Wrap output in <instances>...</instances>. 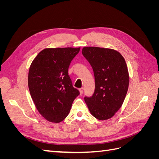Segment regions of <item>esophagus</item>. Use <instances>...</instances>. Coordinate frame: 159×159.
<instances>
[{"instance_id":"obj_1","label":"esophagus","mask_w":159,"mask_h":159,"mask_svg":"<svg viewBox=\"0 0 159 159\" xmlns=\"http://www.w3.org/2000/svg\"><path fill=\"white\" fill-rule=\"evenodd\" d=\"M80 94L81 95L83 93V92H84V88H81L80 89Z\"/></svg>"}]
</instances>
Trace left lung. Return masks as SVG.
<instances>
[{"label": "left lung", "mask_w": 159, "mask_h": 159, "mask_svg": "<svg viewBox=\"0 0 159 159\" xmlns=\"http://www.w3.org/2000/svg\"><path fill=\"white\" fill-rule=\"evenodd\" d=\"M82 54L93 70L95 88L85 102L90 113L99 120L112 117L121 107L129 84L125 60L116 50L85 47Z\"/></svg>", "instance_id": "1"}]
</instances>
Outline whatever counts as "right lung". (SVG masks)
Returning <instances> with one entry per match:
<instances>
[{
  "label": "right lung",
  "instance_id": "obj_1",
  "mask_svg": "<svg viewBox=\"0 0 159 159\" xmlns=\"http://www.w3.org/2000/svg\"><path fill=\"white\" fill-rule=\"evenodd\" d=\"M80 48H46L37 55L28 72V88L35 106L46 120L60 123L68 116L80 95L68 75Z\"/></svg>",
  "mask_w": 159,
  "mask_h": 159
}]
</instances>
